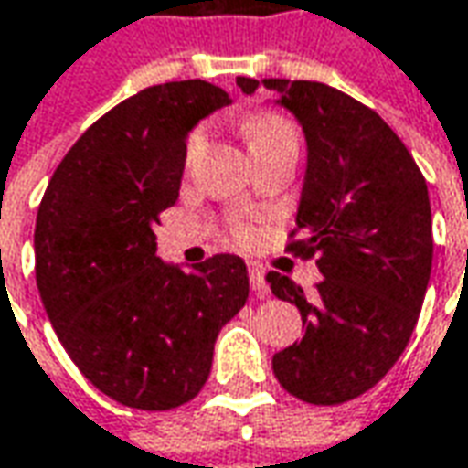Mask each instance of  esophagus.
Here are the masks:
<instances>
[{"label": "esophagus", "mask_w": 468, "mask_h": 468, "mask_svg": "<svg viewBox=\"0 0 468 468\" xmlns=\"http://www.w3.org/2000/svg\"><path fill=\"white\" fill-rule=\"evenodd\" d=\"M249 280H250V290H253V295L256 298H266L269 295V284L264 280V269L259 264H249Z\"/></svg>", "instance_id": "obj_1"}]
</instances>
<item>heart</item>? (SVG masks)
Segmentation results:
<instances>
[{
    "label": "heart",
    "instance_id": "obj_1",
    "mask_svg": "<svg viewBox=\"0 0 468 468\" xmlns=\"http://www.w3.org/2000/svg\"><path fill=\"white\" fill-rule=\"evenodd\" d=\"M243 134L249 139L250 150H259V147H269V144H280V142H295V129L292 123L287 122L280 113H271V111H259V113H250L249 119L243 122ZM202 142V134H194L188 142V154L194 153ZM240 238H249V230H238Z\"/></svg>",
    "mask_w": 468,
    "mask_h": 468
}]
</instances>
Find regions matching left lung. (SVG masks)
Returning <instances> with one entry per match:
<instances>
[{
    "mask_svg": "<svg viewBox=\"0 0 468 468\" xmlns=\"http://www.w3.org/2000/svg\"><path fill=\"white\" fill-rule=\"evenodd\" d=\"M246 95L259 80L238 77ZM305 134V178L295 233L300 256H318L314 300L280 271L266 282L295 303L303 339L274 355L287 394L345 404L373 388L417 326L432 269V215L422 173L394 129L342 90L308 80H264Z\"/></svg>",
    "mask_w": 468,
    "mask_h": 468,
    "instance_id": "left-lung-1",
    "label": "left lung"
}]
</instances>
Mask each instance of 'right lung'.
I'll use <instances>...</instances> for the list:
<instances>
[{
  "instance_id": "right-lung-1",
  "label": "right lung",
  "mask_w": 468,
  "mask_h": 468,
  "mask_svg": "<svg viewBox=\"0 0 468 468\" xmlns=\"http://www.w3.org/2000/svg\"><path fill=\"white\" fill-rule=\"evenodd\" d=\"M230 103L204 80L126 98L74 142L38 207L43 308L82 376L123 407L191 401L209 378L219 329L249 298L240 256L184 269L157 256L153 230L178 199L188 132Z\"/></svg>"
}]
</instances>
